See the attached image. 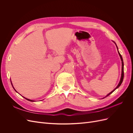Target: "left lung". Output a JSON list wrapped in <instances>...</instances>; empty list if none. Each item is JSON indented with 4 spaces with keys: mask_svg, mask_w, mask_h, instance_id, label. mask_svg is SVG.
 Listing matches in <instances>:
<instances>
[{
    "mask_svg": "<svg viewBox=\"0 0 133 133\" xmlns=\"http://www.w3.org/2000/svg\"><path fill=\"white\" fill-rule=\"evenodd\" d=\"M115 43V42H114ZM115 45H116V48H117V49H118V53H119V55H120V58H121V60H122V76H121V79H120V82H119V84L118 85V86L116 87L115 89L112 90V91H111L109 94H108L105 97H107V96H109V95L110 94H111L112 92H114L116 89H117V88H118L120 86V85H121L122 84V82H123V79H124V62H123V58H122V55H121V54H120V53L119 52V51H118V46H117V45H116V43H115Z\"/></svg>",
    "mask_w": 133,
    "mask_h": 133,
    "instance_id": "left-lung-1",
    "label": "left lung"
}]
</instances>
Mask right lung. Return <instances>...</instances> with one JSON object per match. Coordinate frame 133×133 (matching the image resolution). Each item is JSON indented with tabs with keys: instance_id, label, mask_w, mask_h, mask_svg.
I'll use <instances>...</instances> for the list:
<instances>
[{
	"instance_id": "1",
	"label": "right lung",
	"mask_w": 133,
	"mask_h": 133,
	"mask_svg": "<svg viewBox=\"0 0 133 133\" xmlns=\"http://www.w3.org/2000/svg\"><path fill=\"white\" fill-rule=\"evenodd\" d=\"M15 90V89H14ZM16 91V90H15ZM25 99H26V100H29V101H30V102H34V100H30V99H26V98H24Z\"/></svg>"
}]
</instances>
